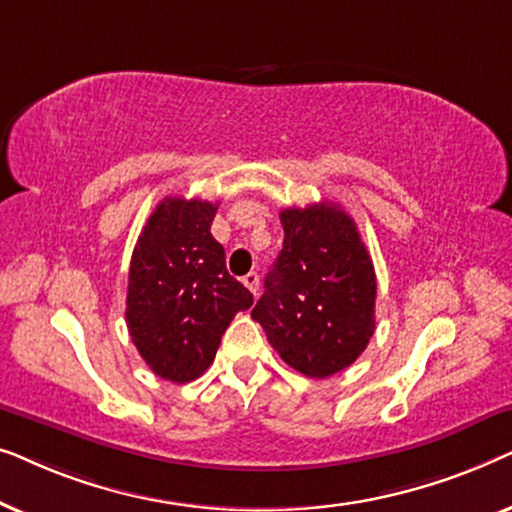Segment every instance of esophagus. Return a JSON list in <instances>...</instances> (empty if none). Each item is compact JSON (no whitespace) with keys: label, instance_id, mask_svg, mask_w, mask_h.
Here are the masks:
<instances>
[{"label":"esophagus","instance_id":"34e87169","mask_svg":"<svg viewBox=\"0 0 512 512\" xmlns=\"http://www.w3.org/2000/svg\"><path fill=\"white\" fill-rule=\"evenodd\" d=\"M242 282H244V286H247V289L256 296V293H258V286H261V282H258V275H256V272H249V275H244V277H242Z\"/></svg>","mask_w":512,"mask_h":512}]
</instances>
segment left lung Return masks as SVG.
Wrapping results in <instances>:
<instances>
[{
  "instance_id": "8db88e82",
  "label": "left lung",
  "mask_w": 512,
  "mask_h": 512,
  "mask_svg": "<svg viewBox=\"0 0 512 512\" xmlns=\"http://www.w3.org/2000/svg\"><path fill=\"white\" fill-rule=\"evenodd\" d=\"M279 221L284 247L251 319L293 370L324 380L352 366L373 338L375 268L338 205L289 207Z\"/></svg>"
}]
</instances>
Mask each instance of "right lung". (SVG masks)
<instances>
[{
  "mask_svg": "<svg viewBox=\"0 0 512 512\" xmlns=\"http://www.w3.org/2000/svg\"><path fill=\"white\" fill-rule=\"evenodd\" d=\"M216 209L219 202L165 198L132 251L130 338L153 373L177 384L212 366L228 324L254 303L228 275L226 251L209 233Z\"/></svg>",
  "mask_w": 512,
  "mask_h": 512,
  "instance_id": "1",
  "label": "right lung"
}]
</instances>
